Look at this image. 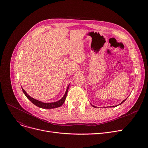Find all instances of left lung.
I'll list each match as a JSON object with an SVG mask.
<instances>
[{"label":"left lung","mask_w":148,"mask_h":148,"mask_svg":"<svg viewBox=\"0 0 148 148\" xmlns=\"http://www.w3.org/2000/svg\"><path fill=\"white\" fill-rule=\"evenodd\" d=\"M127 98H126V99H124V100H123V101H122V103H121V104H119V105H120V104H122V103H123V102H124V101H125V100H126V99H127ZM91 105H92V104H91ZM119 105H117V106H112V107H116V106H119ZM92 106H93V107H95V106H93V105H92Z\"/></svg>","instance_id":"obj_1"}]
</instances>
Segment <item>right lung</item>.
<instances>
[{"mask_svg": "<svg viewBox=\"0 0 148 148\" xmlns=\"http://www.w3.org/2000/svg\"><path fill=\"white\" fill-rule=\"evenodd\" d=\"M69 85H68L65 94L64 96L62 97V99L59 100L58 101L54 102V103H42L41 101H40L36 100V99L32 98L27 94V93L26 92V91L24 89H23L22 88H22L23 93H24L25 95H26V97L31 102H32L35 106H36L37 107L42 108H57V107H60L62 104L64 103L65 99H66V97L67 92H68V89H69Z\"/></svg>", "mask_w": 148, "mask_h": 148, "instance_id": "obj_1", "label": "right lung"}]
</instances>
